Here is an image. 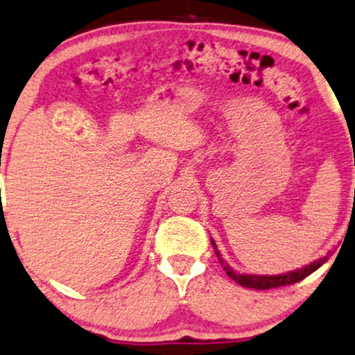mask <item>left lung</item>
Wrapping results in <instances>:
<instances>
[{
    "label": "left lung",
    "mask_w": 355,
    "mask_h": 355,
    "mask_svg": "<svg viewBox=\"0 0 355 355\" xmlns=\"http://www.w3.org/2000/svg\"><path fill=\"white\" fill-rule=\"evenodd\" d=\"M211 243L212 247L216 248V255L218 258V261H220V265L224 266L225 273L229 275V278L234 279L235 283L242 284L245 288H253V290H271V288H279V286H286V284L298 283L306 277H309V275H311L313 271H316L319 266L324 265L326 261L329 260V255H331V253H327L326 257L319 258V260H314L313 263L306 265L303 268L288 271V273H282V275H242V273H237L235 270H232L229 263H225V261L222 260L220 252L217 250L214 239H211Z\"/></svg>",
    "instance_id": "left-lung-1"
}]
</instances>
